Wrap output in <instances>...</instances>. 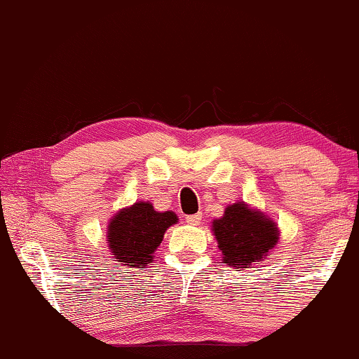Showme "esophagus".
<instances>
[{"label":"esophagus","mask_w":359,"mask_h":359,"mask_svg":"<svg viewBox=\"0 0 359 359\" xmlns=\"http://www.w3.org/2000/svg\"><path fill=\"white\" fill-rule=\"evenodd\" d=\"M187 223H188V225H200V223H201V213L188 215Z\"/></svg>","instance_id":"34e87169"}]
</instances>
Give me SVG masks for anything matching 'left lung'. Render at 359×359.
Returning <instances> with one entry per match:
<instances>
[{
	"mask_svg": "<svg viewBox=\"0 0 359 359\" xmlns=\"http://www.w3.org/2000/svg\"><path fill=\"white\" fill-rule=\"evenodd\" d=\"M213 231L223 262L237 269L262 262L279 238L276 223L240 201L226 206L223 218L213 222Z\"/></svg>",
	"mask_w": 359,
	"mask_h": 359,
	"instance_id": "obj_1",
	"label": "left lung"
}]
</instances>
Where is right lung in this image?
Segmentation results:
<instances>
[{"label": "right lung", "instance_id": "1", "mask_svg": "<svg viewBox=\"0 0 359 359\" xmlns=\"http://www.w3.org/2000/svg\"><path fill=\"white\" fill-rule=\"evenodd\" d=\"M176 220L172 212H154L153 205L139 201L112 218L107 233L109 248L126 267L149 264L163 242L164 231Z\"/></svg>", "mask_w": 359, "mask_h": 359}]
</instances>
